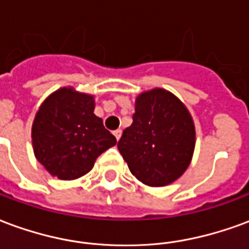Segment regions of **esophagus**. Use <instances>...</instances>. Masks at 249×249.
<instances>
[{"instance_id":"1","label":"esophagus","mask_w":249,"mask_h":249,"mask_svg":"<svg viewBox=\"0 0 249 249\" xmlns=\"http://www.w3.org/2000/svg\"><path fill=\"white\" fill-rule=\"evenodd\" d=\"M113 135H114V137H116V140L119 141L120 137H121V129H116V130H114Z\"/></svg>"}]
</instances>
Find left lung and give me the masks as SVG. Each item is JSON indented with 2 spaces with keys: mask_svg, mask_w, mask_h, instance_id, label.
I'll return each instance as SVG.
<instances>
[{
  "mask_svg": "<svg viewBox=\"0 0 249 249\" xmlns=\"http://www.w3.org/2000/svg\"><path fill=\"white\" fill-rule=\"evenodd\" d=\"M195 124L175 94L156 88L136 98L133 123L117 148L129 171L149 187H164L183 175L195 151Z\"/></svg>",
  "mask_w": 249,
  "mask_h": 249,
  "instance_id": "8db88e82",
  "label": "left lung"
}]
</instances>
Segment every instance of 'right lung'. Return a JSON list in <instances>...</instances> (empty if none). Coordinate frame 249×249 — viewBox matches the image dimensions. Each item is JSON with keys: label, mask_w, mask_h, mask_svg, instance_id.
<instances>
[{"label": "right lung", "mask_w": 249, "mask_h": 249, "mask_svg": "<svg viewBox=\"0 0 249 249\" xmlns=\"http://www.w3.org/2000/svg\"><path fill=\"white\" fill-rule=\"evenodd\" d=\"M94 97L61 88L41 104L32 126L35 156L52 176L74 180L87 175L116 137L93 113Z\"/></svg>", "instance_id": "add662e5"}]
</instances>
